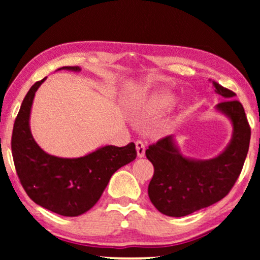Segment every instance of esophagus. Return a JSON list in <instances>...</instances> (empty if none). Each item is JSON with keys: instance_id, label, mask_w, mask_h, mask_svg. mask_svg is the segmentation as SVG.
Returning <instances> with one entry per match:
<instances>
[{"instance_id": "obj_1", "label": "esophagus", "mask_w": 260, "mask_h": 260, "mask_svg": "<svg viewBox=\"0 0 260 260\" xmlns=\"http://www.w3.org/2000/svg\"><path fill=\"white\" fill-rule=\"evenodd\" d=\"M136 150L138 157H144L145 154V144L141 140L136 141Z\"/></svg>"}]
</instances>
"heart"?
<instances>
[{
  "label": "heart",
  "mask_w": 260,
  "mask_h": 260,
  "mask_svg": "<svg viewBox=\"0 0 260 260\" xmlns=\"http://www.w3.org/2000/svg\"><path fill=\"white\" fill-rule=\"evenodd\" d=\"M170 104H172V99L169 97H166V95H158L156 97L152 103L149 106V110L152 113H161L166 111L167 109L169 108Z\"/></svg>",
  "instance_id": "obj_1"
}]
</instances>
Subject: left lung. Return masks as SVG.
Here are the masks:
<instances>
[{"instance_id":"left-lung-1","label":"left lung","mask_w":260,"mask_h":260,"mask_svg":"<svg viewBox=\"0 0 260 260\" xmlns=\"http://www.w3.org/2000/svg\"><path fill=\"white\" fill-rule=\"evenodd\" d=\"M223 101L216 110L231 119L233 136L229 147L212 159L197 161L183 157L172 136L161 138L145 150L154 166L149 183L150 201L162 214L184 216L208 207L226 197L243 169L250 147L251 127L236 93L213 81Z\"/></svg>"}]
</instances>
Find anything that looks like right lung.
<instances>
[{
  "label": "right lung",
  "instance_id": "right-lung-1",
  "mask_svg": "<svg viewBox=\"0 0 260 260\" xmlns=\"http://www.w3.org/2000/svg\"><path fill=\"white\" fill-rule=\"evenodd\" d=\"M61 69L80 71L78 66ZM45 79L29 88L14 123V165L23 189L35 204L56 214L78 216L97 204L113 173L136 158V147L133 142L120 148L105 145L78 158H61L45 152L29 129L35 92Z\"/></svg>",
  "mask_w": 260,
  "mask_h": 260
}]
</instances>
